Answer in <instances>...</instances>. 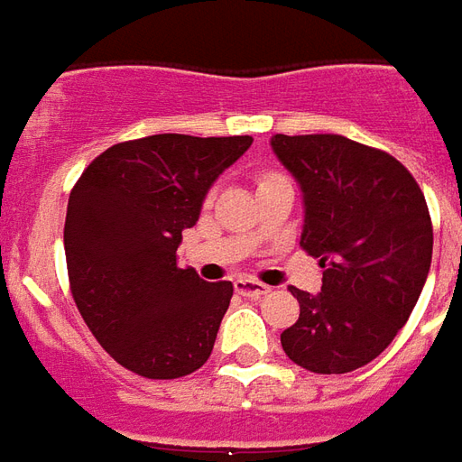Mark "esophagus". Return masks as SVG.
<instances>
[{"mask_svg": "<svg viewBox=\"0 0 462 462\" xmlns=\"http://www.w3.org/2000/svg\"><path fill=\"white\" fill-rule=\"evenodd\" d=\"M234 288L238 295H244V298H254V300H258V298H263V295L271 292L268 285H263V282H258V281H251V278H236Z\"/></svg>", "mask_w": 462, "mask_h": 462, "instance_id": "obj_1", "label": "esophagus"}]
</instances>
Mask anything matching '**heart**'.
I'll list each match as a JSON object with an SVG mask.
<instances>
[{
  "label": "heart",
  "mask_w": 462,
  "mask_h": 462,
  "mask_svg": "<svg viewBox=\"0 0 462 462\" xmlns=\"http://www.w3.org/2000/svg\"><path fill=\"white\" fill-rule=\"evenodd\" d=\"M265 180H271V177H265ZM265 180H263V181H265Z\"/></svg>",
  "instance_id": "b5f03b06"
}]
</instances>
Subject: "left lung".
Here are the masks:
<instances>
[{"instance_id": "left-lung-1", "label": "left lung", "mask_w": 462, "mask_h": 462, "mask_svg": "<svg viewBox=\"0 0 462 462\" xmlns=\"http://www.w3.org/2000/svg\"><path fill=\"white\" fill-rule=\"evenodd\" d=\"M271 147L300 184V245L325 268L318 295L291 288L300 318L281 345L308 372H355L419 302L433 254L426 199L402 162L342 134H273Z\"/></svg>"}]
</instances>
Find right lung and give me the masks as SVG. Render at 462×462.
<instances>
[{"label": "right lung", "mask_w": 462, "mask_h": 462, "mask_svg": "<svg viewBox=\"0 0 462 462\" xmlns=\"http://www.w3.org/2000/svg\"><path fill=\"white\" fill-rule=\"evenodd\" d=\"M251 134H150L107 147L69 197L63 248L73 300L125 369L147 379L197 372L214 349L234 285L180 268L181 231Z\"/></svg>", "instance_id": "right-lung-1"}]
</instances>
